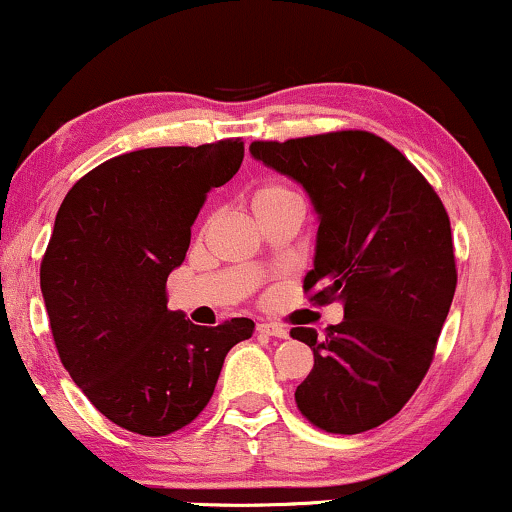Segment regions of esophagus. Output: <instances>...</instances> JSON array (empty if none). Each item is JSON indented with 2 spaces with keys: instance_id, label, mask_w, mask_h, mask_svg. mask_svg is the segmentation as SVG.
Instances as JSON below:
<instances>
[{
  "instance_id": "1",
  "label": "esophagus",
  "mask_w": 512,
  "mask_h": 512,
  "mask_svg": "<svg viewBox=\"0 0 512 512\" xmlns=\"http://www.w3.org/2000/svg\"><path fill=\"white\" fill-rule=\"evenodd\" d=\"M257 331L264 335H274V338H288V328L281 326V323H257Z\"/></svg>"
}]
</instances>
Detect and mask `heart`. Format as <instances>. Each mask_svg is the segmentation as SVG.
<instances>
[{"instance_id":"obj_1","label":"heart","mask_w":512,"mask_h":512,"mask_svg":"<svg viewBox=\"0 0 512 512\" xmlns=\"http://www.w3.org/2000/svg\"><path fill=\"white\" fill-rule=\"evenodd\" d=\"M286 196H290V191L283 189V186H276V184L262 186V189L255 193V198H252V205L267 203V200H276V198H286Z\"/></svg>"}]
</instances>
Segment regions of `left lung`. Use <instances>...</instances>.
<instances>
[{
    "label": "left lung",
    "instance_id": "8db88e82",
    "mask_svg": "<svg viewBox=\"0 0 512 512\" xmlns=\"http://www.w3.org/2000/svg\"><path fill=\"white\" fill-rule=\"evenodd\" d=\"M250 153L309 193L319 234L304 290L323 283L312 300L345 307L323 335L290 331L314 352L297 409L335 435L378 428L435 357L458 278L449 215L404 153L371 132L252 141Z\"/></svg>",
    "mask_w": 512,
    "mask_h": 512
}]
</instances>
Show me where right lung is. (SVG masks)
Instances as JSON below:
<instances>
[{"instance_id":"1","label":"right lung","mask_w":512,"mask_h":512,"mask_svg":"<svg viewBox=\"0 0 512 512\" xmlns=\"http://www.w3.org/2000/svg\"><path fill=\"white\" fill-rule=\"evenodd\" d=\"M243 141L141 148L106 160L58 208L40 286L70 378L108 420L165 437L208 406L224 357L255 323L196 326L167 309L212 189L243 163Z\"/></svg>"}]
</instances>
